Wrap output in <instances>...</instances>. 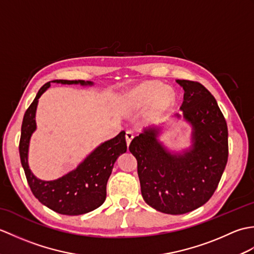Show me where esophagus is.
<instances>
[{
    "mask_svg": "<svg viewBox=\"0 0 254 254\" xmlns=\"http://www.w3.org/2000/svg\"><path fill=\"white\" fill-rule=\"evenodd\" d=\"M133 137H134L133 131H131V130L127 131V133H126V139H127V145H130V143H131V141L133 139Z\"/></svg>",
    "mask_w": 254,
    "mask_h": 254,
    "instance_id": "34e87169",
    "label": "esophagus"
}]
</instances>
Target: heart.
<instances>
[{"instance_id":"obj_1","label":"heart","mask_w":254,"mask_h":254,"mask_svg":"<svg viewBox=\"0 0 254 254\" xmlns=\"http://www.w3.org/2000/svg\"><path fill=\"white\" fill-rule=\"evenodd\" d=\"M155 99V106L157 109H163L169 105L172 99V93L164 85L157 82H149L143 84L132 95V101L136 106H144Z\"/></svg>"}]
</instances>
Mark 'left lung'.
I'll return each instance as SVG.
<instances>
[{"mask_svg":"<svg viewBox=\"0 0 254 254\" xmlns=\"http://www.w3.org/2000/svg\"><path fill=\"white\" fill-rule=\"evenodd\" d=\"M185 90L182 117L192 127V146L172 154L149 127L128 146L137 160L144 201L161 213L180 215L198 208L217 189L228 159V128L216 99L202 84L177 79ZM181 118L180 115H176Z\"/></svg>","mask_w":254,"mask_h":254,"instance_id":"left-lung-1","label":"left lung"}]
</instances>
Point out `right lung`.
Instances as JSON below:
<instances>
[{
    "mask_svg": "<svg viewBox=\"0 0 254 254\" xmlns=\"http://www.w3.org/2000/svg\"><path fill=\"white\" fill-rule=\"evenodd\" d=\"M50 83L80 84L91 86L89 80L55 79L48 82L38 91L36 98L26 110L21 124L19 156L27 182L31 192L39 202L55 212L63 215H82L98 208L105 202L107 182L116 160L127 152L126 132L122 131L109 141L101 143L95 148L76 169L57 180L45 181L34 176L28 165V148L32 133L36 131V110L38 99L50 87Z\"/></svg>",
    "mask_w": 254,
    "mask_h": 254,
    "instance_id": "obj_1",
    "label": "right lung"
}]
</instances>
